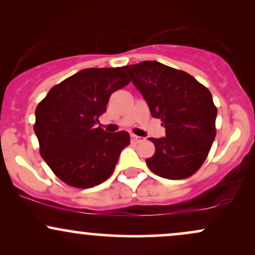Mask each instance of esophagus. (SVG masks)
<instances>
[{
    "mask_svg": "<svg viewBox=\"0 0 255 255\" xmlns=\"http://www.w3.org/2000/svg\"><path fill=\"white\" fill-rule=\"evenodd\" d=\"M130 140H131V142H135V144H137V142H140V141H142V137L141 136H137V135H135V134H131L130 135Z\"/></svg>",
    "mask_w": 255,
    "mask_h": 255,
    "instance_id": "esophagus-1",
    "label": "esophagus"
}]
</instances>
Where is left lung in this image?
<instances>
[{
  "label": "left lung",
  "mask_w": 255,
  "mask_h": 255,
  "mask_svg": "<svg viewBox=\"0 0 255 255\" xmlns=\"http://www.w3.org/2000/svg\"><path fill=\"white\" fill-rule=\"evenodd\" d=\"M125 69L147 102L151 115L160 119L165 128V137H150L156 151L146 164L169 180L194 175L216 137L217 108L211 92L188 73L157 61L130 64Z\"/></svg>",
  "instance_id": "8db88e82"
}]
</instances>
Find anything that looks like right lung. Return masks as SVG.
Masks as SVG:
<instances>
[{
  "label": "right lung",
  "mask_w": 255,
  "mask_h": 255,
  "mask_svg": "<svg viewBox=\"0 0 255 255\" xmlns=\"http://www.w3.org/2000/svg\"><path fill=\"white\" fill-rule=\"evenodd\" d=\"M129 83L124 67L86 68L55 85L37 105L33 129L40 156L66 184L91 188L115 170L129 134L107 133L96 124L110 96Z\"/></svg>",
  "instance_id": "obj_1"
}]
</instances>
